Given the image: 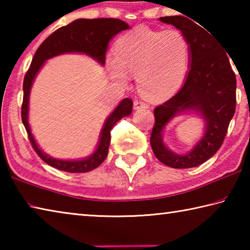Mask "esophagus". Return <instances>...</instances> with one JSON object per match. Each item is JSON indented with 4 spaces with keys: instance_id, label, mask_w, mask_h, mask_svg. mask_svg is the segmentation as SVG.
<instances>
[{
    "instance_id": "esophagus-1",
    "label": "esophagus",
    "mask_w": 250,
    "mask_h": 250,
    "mask_svg": "<svg viewBox=\"0 0 250 250\" xmlns=\"http://www.w3.org/2000/svg\"><path fill=\"white\" fill-rule=\"evenodd\" d=\"M147 108V104L143 101H134V109L139 110V109H146Z\"/></svg>"
}]
</instances>
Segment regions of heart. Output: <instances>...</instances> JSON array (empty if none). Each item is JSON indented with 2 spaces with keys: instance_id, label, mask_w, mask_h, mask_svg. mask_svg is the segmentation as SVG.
Segmentation results:
<instances>
[{
  "instance_id": "b5f03b06",
  "label": "heart",
  "mask_w": 250,
  "mask_h": 250,
  "mask_svg": "<svg viewBox=\"0 0 250 250\" xmlns=\"http://www.w3.org/2000/svg\"><path fill=\"white\" fill-rule=\"evenodd\" d=\"M189 62L191 44L179 29L138 28L117 41L107 67L110 76L119 82L138 75L140 94L151 101H161L184 82Z\"/></svg>"
}]
</instances>
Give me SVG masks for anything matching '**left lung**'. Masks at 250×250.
<instances>
[{"mask_svg": "<svg viewBox=\"0 0 250 250\" xmlns=\"http://www.w3.org/2000/svg\"><path fill=\"white\" fill-rule=\"evenodd\" d=\"M191 19V18H189ZM188 16H164L191 44V65L184 84L176 94L154 109L155 124L150 143L156 159L173 168H188L210 159L222 146L236 109V76L225 47L205 26ZM194 109L206 119V133L186 155H176L164 145L162 131L179 113Z\"/></svg>", "mask_w": 250, "mask_h": 250, "instance_id": "obj_1", "label": "left lung"}]
</instances>
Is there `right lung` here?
<instances>
[{"mask_svg":"<svg viewBox=\"0 0 250 250\" xmlns=\"http://www.w3.org/2000/svg\"><path fill=\"white\" fill-rule=\"evenodd\" d=\"M125 29H129V25L118 19H79L50 34L37 48L31 66L24 77L22 121L26 129L33 149L48 166L68 173H84L98 167L108 155L110 137H111L110 132H111L113 125L122 118L129 116L132 112L133 103L130 98H125L118 104V107L113 110V112L104 122L97 150L87 159L77 161L53 159L52 156L45 154L37 146L27 121L29 91H31L32 83L36 74L39 73L45 61L65 53L87 54L98 61L101 65H104L109 41L118 33L125 31Z\"/></svg>","mask_w":250,"mask_h":250,"instance_id":"add662e5","label":"right lung"}]
</instances>
